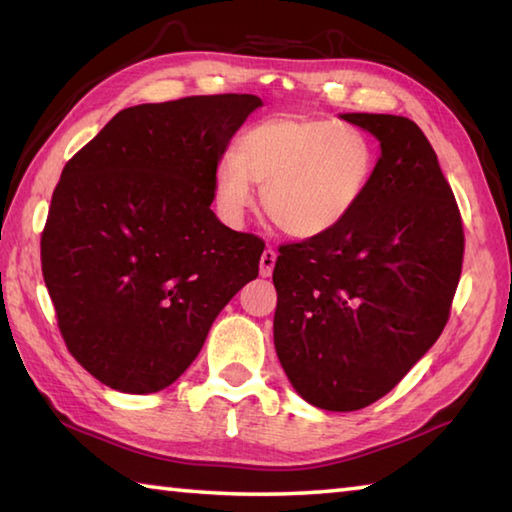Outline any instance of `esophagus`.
<instances>
[{"label": "esophagus", "instance_id": "34e87169", "mask_svg": "<svg viewBox=\"0 0 512 512\" xmlns=\"http://www.w3.org/2000/svg\"><path fill=\"white\" fill-rule=\"evenodd\" d=\"M275 250L273 248H266L262 253V259H259V273L262 277H271L273 275V266H275Z\"/></svg>", "mask_w": 512, "mask_h": 512}]
</instances>
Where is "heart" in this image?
<instances>
[{
  "label": "heart",
  "instance_id": "obj_1",
  "mask_svg": "<svg viewBox=\"0 0 512 512\" xmlns=\"http://www.w3.org/2000/svg\"><path fill=\"white\" fill-rule=\"evenodd\" d=\"M376 145L356 125L280 114L250 125L215 172L221 217L239 224L262 188L266 217L293 239H318L353 215L376 172Z\"/></svg>",
  "mask_w": 512,
  "mask_h": 512
}]
</instances>
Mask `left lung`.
I'll return each instance as SVG.
<instances>
[{
  "mask_svg": "<svg viewBox=\"0 0 512 512\" xmlns=\"http://www.w3.org/2000/svg\"><path fill=\"white\" fill-rule=\"evenodd\" d=\"M380 143L374 179L329 235L280 248L273 338L306 403L362 410L439 340L463 262L452 188L414 120L340 114Z\"/></svg>",
  "mask_w": 512,
  "mask_h": 512,
  "instance_id": "1",
  "label": "left lung"
}]
</instances>
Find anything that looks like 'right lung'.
<instances>
[{"mask_svg": "<svg viewBox=\"0 0 512 512\" xmlns=\"http://www.w3.org/2000/svg\"><path fill=\"white\" fill-rule=\"evenodd\" d=\"M257 107L250 94L127 107L64 165L42 275L71 356L102 385H172L257 277L262 241L210 210L221 156Z\"/></svg>", "mask_w": 512, "mask_h": 512, "instance_id": "obj_1", "label": "right lung"}]
</instances>
